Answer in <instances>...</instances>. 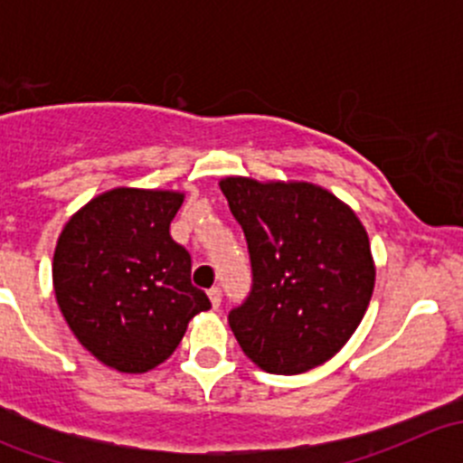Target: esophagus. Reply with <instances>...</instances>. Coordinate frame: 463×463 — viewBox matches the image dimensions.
I'll list each match as a JSON object with an SVG mask.
<instances>
[{
  "label": "esophagus",
  "mask_w": 463,
  "mask_h": 463,
  "mask_svg": "<svg viewBox=\"0 0 463 463\" xmlns=\"http://www.w3.org/2000/svg\"><path fill=\"white\" fill-rule=\"evenodd\" d=\"M208 298H210V302H213L214 309H219V307H222V288L213 287V288H210V291H208Z\"/></svg>",
  "instance_id": "1"
}]
</instances>
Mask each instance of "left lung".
Returning a JSON list of instances; mask_svg holds the SVG:
<instances>
[{
    "instance_id": "left-lung-1",
    "label": "left lung",
    "mask_w": 463,
    "mask_h": 463,
    "mask_svg": "<svg viewBox=\"0 0 463 463\" xmlns=\"http://www.w3.org/2000/svg\"><path fill=\"white\" fill-rule=\"evenodd\" d=\"M244 231L250 291L228 322L246 356L270 374L329 361L356 331L374 291L370 240L356 214L311 184H222Z\"/></svg>"
}]
</instances>
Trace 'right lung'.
Returning a JSON list of instances; mask_svg holds the SVG:
<instances>
[{"label":"right lung","instance_id":"1","mask_svg":"<svg viewBox=\"0 0 463 463\" xmlns=\"http://www.w3.org/2000/svg\"><path fill=\"white\" fill-rule=\"evenodd\" d=\"M184 194L116 188L78 210L53 255L60 311L105 365L141 374L165 361L210 309L193 258L170 235Z\"/></svg>","mask_w":463,"mask_h":463}]
</instances>
